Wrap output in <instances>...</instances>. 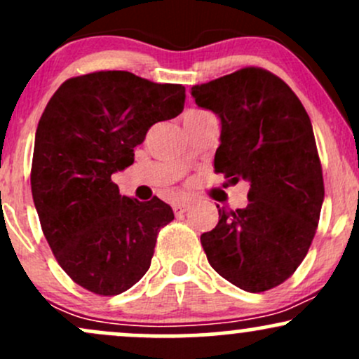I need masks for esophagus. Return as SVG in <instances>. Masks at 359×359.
<instances>
[{
  "instance_id": "esophagus-1",
  "label": "esophagus",
  "mask_w": 359,
  "mask_h": 359,
  "mask_svg": "<svg viewBox=\"0 0 359 359\" xmlns=\"http://www.w3.org/2000/svg\"><path fill=\"white\" fill-rule=\"evenodd\" d=\"M191 208V203L189 201H177V203H174V212L175 214H184L187 209Z\"/></svg>"
}]
</instances>
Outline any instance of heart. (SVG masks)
<instances>
[{
  "instance_id": "heart-1",
  "label": "heart",
  "mask_w": 359,
  "mask_h": 359,
  "mask_svg": "<svg viewBox=\"0 0 359 359\" xmlns=\"http://www.w3.org/2000/svg\"><path fill=\"white\" fill-rule=\"evenodd\" d=\"M189 113H203V111H189ZM187 113V114H189Z\"/></svg>"
}]
</instances>
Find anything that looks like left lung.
<instances>
[{"instance_id":"obj_1","label":"left lung","mask_w":359,"mask_h":359,"mask_svg":"<svg viewBox=\"0 0 359 359\" xmlns=\"http://www.w3.org/2000/svg\"><path fill=\"white\" fill-rule=\"evenodd\" d=\"M192 97L221 119L214 170L250 182L248 205L219 209L216 228L201 234L205 257L233 285L270 290L294 275L319 224L324 180L311 118L285 82L259 67L194 86Z\"/></svg>"}]
</instances>
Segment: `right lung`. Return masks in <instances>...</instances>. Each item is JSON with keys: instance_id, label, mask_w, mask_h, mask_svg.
Returning <instances> with one entry per match:
<instances>
[{"instance_id": "add662e5", "label": "right lung", "mask_w": 359, "mask_h": 359, "mask_svg": "<svg viewBox=\"0 0 359 359\" xmlns=\"http://www.w3.org/2000/svg\"><path fill=\"white\" fill-rule=\"evenodd\" d=\"M182 84H156L126 71L71 77L48 101L35 133L32 196L62 270L97 295L133 287L154 257L168 204L119 194L111 175L135 160L155 123L182 113Z\"/></svg>"}]
</instances>
